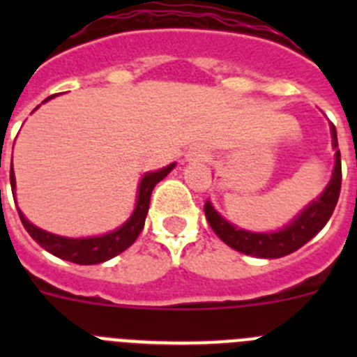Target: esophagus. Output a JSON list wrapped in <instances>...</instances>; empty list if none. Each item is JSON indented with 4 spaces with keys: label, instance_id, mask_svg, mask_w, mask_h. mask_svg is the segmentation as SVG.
<instances>
[{
    "label": "esophagus",
    "instance_id": "34e87169",
    "mask_svg": "<svg viewBox=\"0 0 357 357\" xmlns=\"http://www.w3.org/2000/svg\"><path fill=\"white\" fill-rule=\"evenodd\" d=\"M207 157V151L204 148H193V150L188 153V159L189 160H200V159H206Z\"/></svg>",
    "mask_w": 357,
    "mask_h": 357
}]
</instances>
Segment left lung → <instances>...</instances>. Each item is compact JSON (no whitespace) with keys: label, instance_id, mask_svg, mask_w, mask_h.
<instances>
[{"label":"left lung","instance_id":"left-lung-1","mask_svg":"<svg viewBox=\"0 0 357 357\" xmlns=\"http://www.w3.org/2000/svg\"><path fill=\"white\" fill-rule=\"evenodd\" d=\"M331 135H333L334 148L333 176L317 200L307 204L288 225L280 230H273V232H250V230L239 229L234 223L227 222L207 200L204 211H206L211 229L216 232L218 238L241 254L263 257V259L284 257V255L293 254L295 250L304 247L309 239H313L329 222L331 214L338 204L340 189H342V157H340L338 150V135H336V128L333 123H331Z\"/></svg>","mask_w":357,"mask_h":357}]
</instances>
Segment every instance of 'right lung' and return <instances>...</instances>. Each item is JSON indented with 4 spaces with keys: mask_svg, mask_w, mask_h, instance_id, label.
<instances>
[{
    "mask_svg": "<svg viewBox=\"0 0 357 357\" xmlns=\"http://www.w3.org/2000/svg\"><path fill=\"white\" fill-rule=\"evenodd\" d=\"M53 96L46 98L44 102L52 100ZM43 102V103H44ZM37 110V107H36ZM176 164H169L166 168H160L157 172L144 173L143 178L139 182V188H137V202H135L134 213L130 214L127 222L123 223L121 227H118L112 232H107L102 236H91V238H66V236H56L48 230H43L39 227H36L31 222H28L24 214L19 211L17 213L21 222H23L24 229H26L28 234L39 243L44 250H48L50 254L61 257V259L69 261V263L77 264H98L105 263V261L112 259L118 254L127 250L132 243L137 239V236L141 234V230L144 227V220H146L148 207H150V197L151 191L155 188V184H159L164 176L168 175ZM10 185L12 193L15 197V176L14 169L10 166ZM15 200V198H14Z\"/></svg>",
    "mask_w": 357,
    "mask_h": 357,
    "instance_id": "right-lung-1",
    "label": "right lung"
}]
</instances>
